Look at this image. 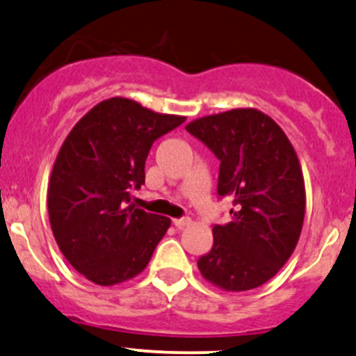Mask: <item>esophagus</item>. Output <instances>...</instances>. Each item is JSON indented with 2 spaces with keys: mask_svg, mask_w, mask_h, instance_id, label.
Masks as SVG:
<instances>
[{
  "mask_svg": "<svg viewBox=\"0 0 356 356\" xmlns=\"http://www.w3.org/2000/svg\"><path fill=\"white\" fill-rule=\"evenodd\" d=\"M191 219L189 217H182V219H174V225L177 227V229H184V227L191 225Z\"/></svg>",
  "mask_w": 356,
  "mask_h": 356,
  "instance_id": "obj_1",
  "label": "esophagus"
}]
</instances>
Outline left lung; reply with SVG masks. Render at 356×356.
I'll list each match as a JSON object with an SVG mask.
<instances>
[{"mask_svg":"<svg viewBox=\"0 0 356 356\" xmlns=\"http://www.w3.org/2000/svg\"><path fill=\"white\" fill-rule=\"evenodd\" d=\"M220 161L217 194L232 197V220L213 225V245L197 260L205 280L227 292L264 285L297 247L305 184L280 126L257 109L205 115L186 126Z\"/></svg>","mask_w":356,"mask_h":356,"instance_id":"obj_1","label":"left lung"}]
</instances>
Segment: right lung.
<instances>
[{
	"mask_svg": "<svg viewBox=\"0 0 356 356\" xmlns=\"http://www.w3.org/2000/svg\"><path fill=\"white\" fill-rule=\"evenodd\" d=\"M186 121L126 97L89 111L67 134L48 187L51 229L66 260L97 285L131 280L147 267L170 219L136 209L154 140Z\"/></svg>",
	"mask_w": 356,
	"mask_h": 356,
	"instance_id": "right-lung-1",
	"label": "right lung"
}]
</instances>
